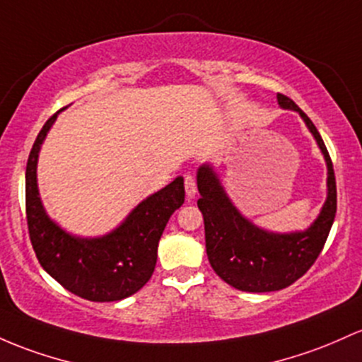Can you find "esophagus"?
Masks as SVG:
<instances>
[{
    "instance_id": "esophagus-1",
    "label": "esophagus",
    "mask_w": 362,
    "mask_h": 362,
    "mask_svg": "<svg viewBox=\"0 0 362 362\" xmlns=\"http://www.w3.org/2000/svg\"><path fill=\"white\" fill-rule=\"evenodd\" d=\"M184 187H185V194H187V197H194L197 192V182H196V177H194L192 173H187L184 178Z\"/></svg>"
}]
</instances>
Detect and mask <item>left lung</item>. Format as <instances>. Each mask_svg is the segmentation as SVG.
Returning a JSON list of instances; mask_svg holds the SVG:
<instances>
[{
    "mask_svg": "<svg viewBox=\"0 0 362 362\" xmlns=\"http://www.w3.org/2000/svg\"><path fill=\"white\" fill-rule=\"evenodd\" d=\"M278 105L299 111L328 165V197L311 228L288 235L256 228L233 208L209 166H202L197 173V206L204 218L208 259L221 280L244 292L281 291L299 280L323 251L337 213L335 173L323 139L291 98L278 94Z\"/></svg>",
    "mask_w": 362,
    "mask_h": 362,
    "instance_id": "8db88e82",
    "label": "left lung"
}]
</instances>
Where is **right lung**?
Returning a JSON list of instances; mask_svg holds the SVG:
<instances>
[{
  "label": "right lung",
  "instance_id": "right-lung-1",
  "mask_svg": "<svg viewBox=\"0 0 362 362\" xmlns=\"http://www.w3.org/2000/svg\"><path fill=\"white\" fill-rule=\"evenodd\" d=\"M57 113L47 118L30 149L25 170V214L35 257L66 291L93 300L113 303L141 291L158 257V242L170 216L184 204V180L153 194L129 214L125 223L101 239H75L42 209L35 182L37 154Z\"/></svg>",
  "mask_w": 362,
  "mask_h": 362
}]
</instances>
